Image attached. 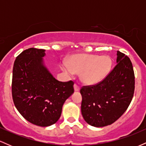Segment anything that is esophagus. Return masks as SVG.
<instances>
[{"instance_id":"34e87169","label":"esophagus","mask_w":146,"mask_h":146,"mask_svg":"<svg viewBox=\"0 0 146 146\" xmlns=\"http://www.w3.org/2000/svg\"><path fill=\"white\" fill-rule=\"evenodd\" d=\"M73 87H74V90H75V92H78V91H79V90H80V86H79L78 84H75L74 86H73Z\"/></svg>"}]
</instances>
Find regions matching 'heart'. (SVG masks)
<instances>
[{
    "mask_svg": "<svg viewBox=\"0 0 146 146\" xmlns=\"http://www.w3.org/2000/svg\"><path fill=\"white\" fill-rule=\"evenodd\" d=\"M67 66L62 68L68 73H80L82 82L95 85L106 78L112 67V60L108 56L76 53L66 60Z\"/></svg>",
    "mask_w": 146,
    "mask_h": 146,
    "instance_id": "heart-1",
    "label": "heart"
}]
</instances>
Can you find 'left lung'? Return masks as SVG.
I'll return each instance as SVG.
<instances>
[{
  "label": "left lung",
  "instance_id": "obj_1",
  "mask_svg": "<svg viewBox=\"0 0 146 146\" xmlns=\"http://www.w3.org/2000/svg\"><path fill=\"white\" fill-rule=\"evenodd\" d=\"M117 65L103 81L80 90L81 112L87 123L104 127L117 121L133 98L135 74L128 56L117 51Z\"/></svg>",
  "mask_w": 146,
  "mask_h": 146
}]
</instances>
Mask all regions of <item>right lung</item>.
I'll list each match as a JSON object with an SVG mask.
<instances>
[{"instance_id":"obj_1","label":"right lung","mask_w":146,"mask_h":146,"mask_svg":"<svg viewBox=\"0 0 146 146\" xmlns=\"http://www.w3.org/2000/svg\"><path fill=\"white\" fill-rule=\"evenodd\" d=\"M44 49L30 48L16 58L13 68L12 98L26 120L46 127L61 116L64 103L74 93L72 81L57 80L48 71L43 58Z\"/></svg>"}]
</instances>
